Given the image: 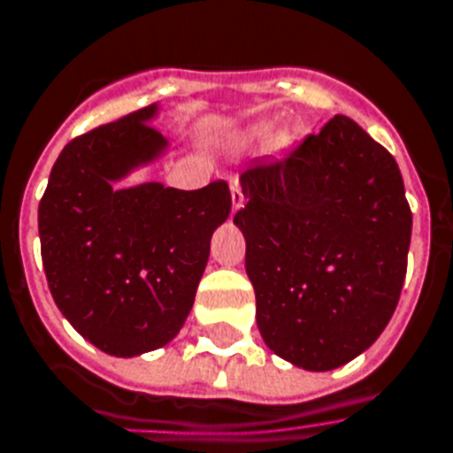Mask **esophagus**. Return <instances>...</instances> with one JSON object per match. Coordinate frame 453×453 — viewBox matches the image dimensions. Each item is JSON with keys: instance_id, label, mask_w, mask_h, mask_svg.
Listing matches in <instances>:
<instances>
[{"instance_id": "34e87169", "label": "esophagus", "mask_w": 453, "mask_h": 453, "mask_svg": "<svg viewBox=\"0 0 453 453\" xmlns=\"http://www.w3.org/2000/svg\"><path fill=\"white\" fill-rule=\"evenodd\" d=\"M229 187H231V205H234V212H236V210L243 208V203H245L243 187H241V182H238V180H231Z\"/></svg>"}]
</instances>
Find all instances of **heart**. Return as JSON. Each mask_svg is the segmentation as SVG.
<instances>
[{
	"instance_id": "b5f03b06",
	"label": "heart",
	"mask_w": 453,
	"mask_h": 453,
	"mask_svg": "<svg viewBox=\"0 0 453 453\" xmlns=\"http://www.w3.org/2000/svg\"><path fill=\"white\" fill-rule=\"evenodd\" d=\"M264 135V128H257L255 133H252V137H262Z\"/></svg>"
}]
</instances>
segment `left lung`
Returning a JSON list of instances; mask_svg holds the SVG:
<instances>
[{
	"instance_id": "8db88e82",
	"label": "left lung",
	"mask_w": 453,
	"mask_h": 453,
	"mask_svg": "<svg viewBox=\"0 0 453 453\" xmlns=\"http://www.w3.org/2000/svg\"><path fill=\"white\" fill-rule=\"evenodd\" d=\"M234 215L257 327L276 356L336 370L379 339L403 292L411 210L395 158L336 114L276 161L241 173Z\"/></svg>"
}]
</instances>
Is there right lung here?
<instances>
[{"label": "right lung", "instance_id": "right-lung-1", "mask_svg": "<svg viewBox=\"0 0 453 453\" xmlns=\"http://www.w3.org/2000/svg\"><path fill=\"white\" fill-rule=\"evenodd\" d=\"M158 104L74 137L39 203L46 280L83 339L117 357L175 339L189 316L212 231L229 217L224 180L196 191L117 182L157 161L168 140L151 126Z\"/></svg>", "mask_w": 453, "mask_h": 453}]
</instances>
